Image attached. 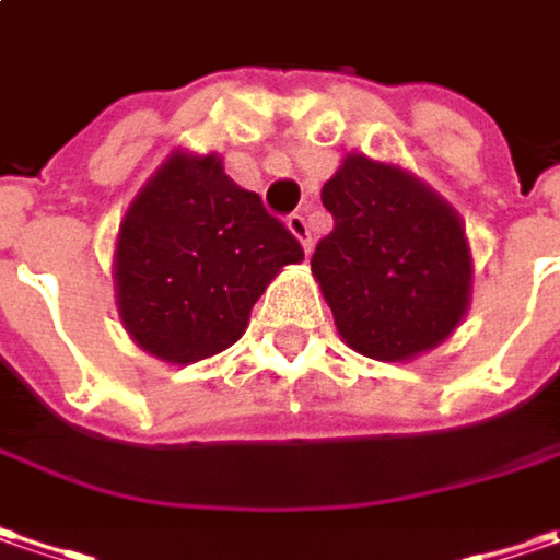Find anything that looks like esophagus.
<instances>
[{"mask_svg": "<svg viewBox=\"0 0 560 560\" xmlns=\"http://www.w3.org/2000/svg\"><path fill=\"white\" fill-rule=\"evenodd\" d=\"M284 222H288V232L294 234V237L304 244V250H310V247H313V237H310V225H306L304 212H291Z\"/></svg>", "mask_w": 560, "mask_h": 560, "instance_id": "1", "label": "esophagus"}]
</instances>
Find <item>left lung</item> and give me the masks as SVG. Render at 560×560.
Wrapping results in <instances>:
<instances>
[{
    "label": "left lung",
    "mask_w": 560,
    "mask_h": 560,
    "mask_svg": "<svg viewBox=\"0 0 560 560\" xmlns=\"http://www.w3.org/2000/svg\"><path fill=\"white\" fill-rule=\"evenodd\" d=\"M335 229L310 269L338 335L382 363L439 348L470 306L474 259L464 222L398 165L345 156L323 187Z\"/></svg>",
    "instance_id": "obj_1"
}]
</instances>
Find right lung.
I'll use <instances>...</instances> for the list:
<instances>
[{
    "label": "right lung",
    "mask_w": 560,
    "mask_h": 560,
    "mask_svg": "<svg viewBox=\"0 0 560 560\" xmlns=\"http://www.w3.org/2000/svg\"><path fill=\"white\" fill-rule=\"evenodd\" d=\"M304 247L215 153H172L128 207L115 244V304L128 335L165 363L232 348L250 310Z\"/></svg>",
    "instance_id": "1"
}]
</instances>
